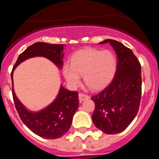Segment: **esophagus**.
I'll list each match as a JSON object with an SVG mask.
<instances>
[{"label":"esophagus","mask_w":159,"mask_h":159,"mask_svg":"<svg viewBox=\"0 0 159 159\" xmlns=\"http://www.w3.org/2000/svg\"><path fill=\"white\" fill-rule=\"evenodd\" d=\"M89 98L90 96L88 95H84L83 93L79 94V100H80V102H83V101L86 100V99H88Z\"/></svg>","instance_id":"obj_1"}]
</instances>
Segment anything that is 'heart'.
Here are the masks:
<instances>
[{"label": "heart", "mask_w": 159, "mask_h": 159, "mask_svg": "<svg viewBox=\"0 0 159 159\" xmlns=\"http://www.w3.org/2000/svg\"><path fill=\"white\" fill-rule=\"evenodd\" d=\"M117 69L116 55L109 50L85 48L73 54L71 64L63 66V74L71 87H77L84 75V80L91 89L100 90L111 81Z\"/></svg>", "instance_id": "1"}]
</instances>
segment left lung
Here are the masks:
<instances>
[{
  "mask_svg": "<svg viewBox=\"0 0 159 159\" xmlns=\"http://www.w3.org/2000/svg\"><path fill=\"white\" fill-rule=\"evenodd\" d=\"M117 55L113 80L100 93L92 97L95 105L92 121L105 134L120 133L136 116L141 99V65L133 52L123 43L107 39Z\"/></svg>",
  "mask_w": 159,
  "mask_h": 159,
  "instance_id": "left-lung-1",
  "label": "left lung"
}]
</instances>
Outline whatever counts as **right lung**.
<instances>
[{
    "mask_svg": "<svg viewBox=\"0 0 159 159\" xmlns=\"http://www.w3.org/2000/svg\"><path fill=\"white\" fill-rule=\"evenodd\" d=\"M64 47H66L64 44H52L43 42H36L29 46L20 54L14 65L11 73L12 85L14 70L28 59L44 57L51 60L59 69H62ZM12 95L16 110L23 123L33 133L47 139H58L67 133L79 107L78 92L68 91L62 84L56 99L46 107L37 111L29 110L19 100L13 88Z\"/></svg>",
    "mask_w": 159,
    "mask_h": 159,
    "instance_id": "1",
    "label": "right lung"
}]
</instances>
